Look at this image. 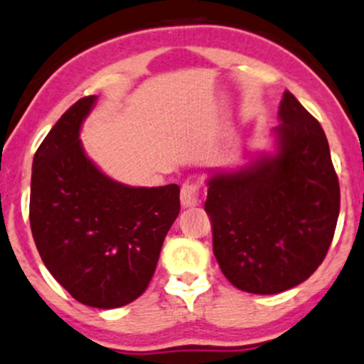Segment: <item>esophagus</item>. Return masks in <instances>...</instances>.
Returning <instances> with one entry per match:
<instances>
[{
    "mask_svg": "<svg viewBox=\"0 0 364 364\" xmlns=\"http://www.w3.org/2000/svg\"><path fill=\"white\" fill-rule=\"evenodd\" d=\"M181 201L183 208H194L199 205V186L196 182L187 181L181 189Z\"/></svg>",
    "mask_w": 364,
    "mask_h": 364,
    "instance_id": "obj_1",
    "label": "esophagus"
}]
</instances>
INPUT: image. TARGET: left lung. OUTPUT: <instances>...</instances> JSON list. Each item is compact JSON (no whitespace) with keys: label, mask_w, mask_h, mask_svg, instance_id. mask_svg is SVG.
Masks as SVG:
<instances>
[{"label":"left lung","mask_w":364,"mask_h":364,"mask_svg":"<svg viewBox=\"0 0 364 364\" xmlns=\"http://www.w3.org/2000/svg\"><path fill=\"white\" fill-rule=\"evenodd\" d=\"M277 152L208 181L213 253L240 290L272 295L321 265L340 212L338 177L319 121L287 90Z\"/></svg>","instance_id":"left-lung-1"}]
</instances>
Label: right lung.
I'll return each instance as SVG.
<instances>
[{
  "label": "right lung",
  "mask_w": 364,
  "mask_h": 364,
  "mask_svg": "<svg viewBox=\"0 0 364 364\" xmlns=\"http://www.w3.org/2000/svg\"><path fill=\"white\" fill-rule=\"evenodd\" d=\"M95 100L73 104L38 147L29 220L43 264L73 299L114 309L149 287L181 212V187L123 186L90 161L80 128Z\"/></svg>",
  "instance_id": "add662e5"
}]
</instances>
